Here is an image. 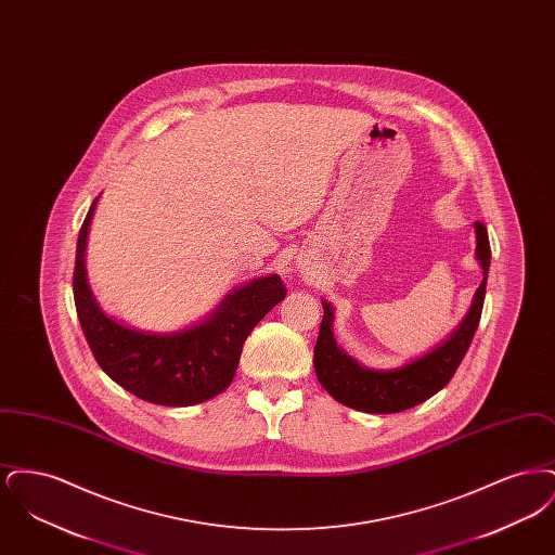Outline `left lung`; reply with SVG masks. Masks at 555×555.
Segmentation results:
<instances>
[{
  "label": "left lung",
  "mask_w": 555,
  "mask_h": 555,
  "mask_svg": "<svg viewBox=\"0 0 555 555\" xmlns=\"http://www.w3.org/2000/svg\"><path fill=\"white\" fill-rule=\"evenodd\" d=\"M475 256L482 268V281L466 317L462 318L457 328L443 344L433 347L416 360L405 362L403 366L369 369L351 358L341 345H337L333 333L335 308L322 299L324 317L314 347V369L320 385L339 403L369 414H397L423 403L448 385L473 344L485 301L491 247L482 222H475Z\"/></svg>",
  "instance_id": "1"
}]
</instances>
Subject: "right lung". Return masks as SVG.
I'll return each mask as SVG.
<instances>
[{"instance_id": "add662e5", "label": "right lung", "mask_w": 555, "mask_h": 555, "mask_svg": "<svg viewBox=\"0 0 555 555\" xmlns=\"http://www.w3.org/2000/svg\"><path fill=\"white\" fill-rule=\"evenodd\" d=\"M98 202L80 227L73 279L80 326L98 364L132 396L166 408L195 405L222 393L233 383L247 335L285 299L281 276L266 274L238 285L185 328H132L102 310L87 281L85 249Z\"/></svg>"}]
</instances>
